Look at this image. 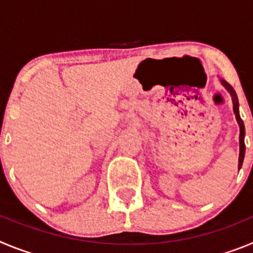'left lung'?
Instances as JSON below:
<instances>
[{"label":"left lung","mask_w":253,"mask_h":253,"mask_svg":"<svg viewBox=\"0 0 253 253\" xmlns=\"http://www.w3.org/2000/svg\"><path fill=\"white\" fill-rule=\"evenodd\" d=\"M223 86L227 88V91L231 93L232 96V101H233V111L236 114V119L238 122V125H240V158H238V169L242 167L243 163V158H245V151H246V146H245V124H243V120L241 119L240 116V105H238V97H237V93L234 91L233 87L231 84H228L227 81L224 80H220Z\"/></svg>","instance_id":"8db88e82"}]
</instances>
